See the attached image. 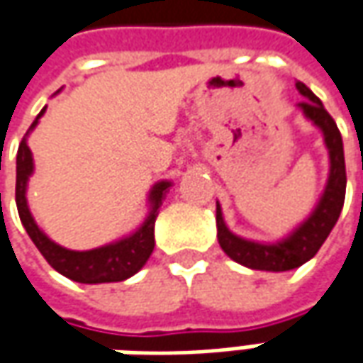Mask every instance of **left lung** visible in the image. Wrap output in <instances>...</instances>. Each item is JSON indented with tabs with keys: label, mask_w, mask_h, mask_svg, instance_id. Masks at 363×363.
Returning a JSON list of instances; mask_svg holds the SVG:
<instances>
[{
	"label": "left lung",
	"mask_w": 363,
	"mask_h": 363,
	"mask_svg": "<svg viewBox=\"0 0 363 363\" xmlns=\"http://www.w3.org/2000/svg\"><path fill=\"white\" fill-rule=\"evenodd\" d=\"M299 94L306 100L299 102L303 116L311 120L323 134V143L330 152V174L325 189L319 196L318 205L311 211L299 227L281 241L275 243H259L249 241L239 235L229 231L223 219V211L217 203V239L220 249L237 261L239 265L259 271H291L301 267L311 257L319 251V247L328 239L333 225L340 219V213L344 208L345 201V160H344V143L342 134L337 130L335 120L331 118L330 112L323 108L321 100L307 88L303 82L295 84Z\"/></svg>",
	"instance_id": "1"
}]
</instances>
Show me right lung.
I'll list each match as a JSON object with an SVG mask.
<instances>
[{"mask_svg":"<svg viewBox=\"0 0 363 363\" xmlns=\"http://www.w3.org/2000/svg\"><path fill=\"white\" fill-rule=\"evenodd\" d=\"M45 108L38 114V118L33 120L28 134L35 128L38 120L42 118ZM28 134L23 136V140L19 143L18 148V167H16V205H18L19 219L21 225L26 227V231L30 235L33 245L38 247V251L44 255V259L56 269L57 273H62L64 277H68L72 281L78 283H114L124 281L132 277L134 273H138L144 267V263L148 261V257L155 249V223L158 217V208L162 205L164 196L169 193L170 181H160L152 186L148 203L150 211L146 215L144 223L130 235L122 237L114 243L90 249V251H72L62 245L54 243L48 235H45L38 223L33 220L26 191H28V181L33 172V158L32 150L28 146Z\"/></svg>","mask_w":363,"mask_h":363,"instance_id":"add662e5","label":"right lung"}]
</instances>
